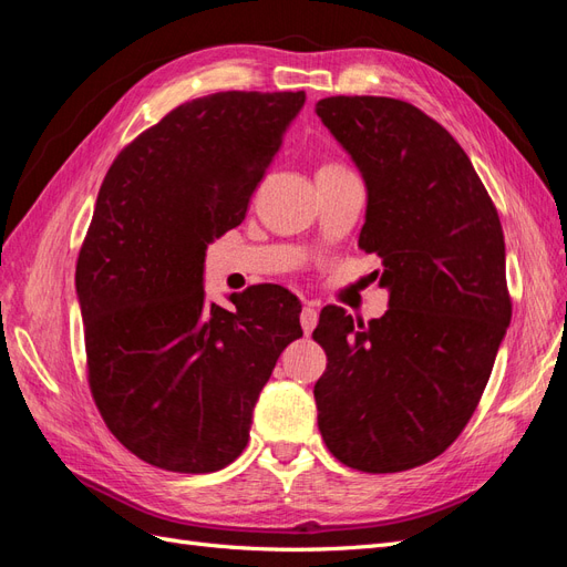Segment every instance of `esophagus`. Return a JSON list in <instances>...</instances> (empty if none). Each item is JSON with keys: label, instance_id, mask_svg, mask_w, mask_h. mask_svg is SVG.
Instances as JSON below:
<instances>
[{"label": "esophagus", "instance_id": "esophagus-1", "mask_svg": "<svg viewBox=\"0 0 567 567\" xmlns=\"http://www.w3.org/2000/svg\"><path fill=\"white\" fill-rule=\"evenodd\" d=\"M317 321H319V312L315 310L312 305H305V307H302V312H300V326H302L305 336H310V333L315 331Z\"/></svg>", "mask_w": 567, "mask_h": 567}]
</instances>
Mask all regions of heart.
<instances>
[{"instance_id": "b5f03b06", "label": "heart", "mask_w": 567, "mask_h": 567, "mask_svg": "<svg viewBox=\"0 0 567 567\" xmlns=\"http://www.w3.org/2000/svg\"><path fill=\"white\" fill-rule=\"evenodd\" d=\"M323 167H340V165H338V163H326Z\"/></svg>"}]
</instances>
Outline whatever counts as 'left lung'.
<instances>
[{"label": "left lung", "instance_id": "obj_1", "mask_svg": "<svg viewBox=\"0 0 567 567\" xmlns=\"http://www.w3.org/2000/svg\"><path fill=\"white\" fill-rule=\"evenodd\" d=\"M321 123L367 182L359 248L383 260L390 307L364 323L319 315L315 385L329 452L362 473L440 456L483 398L511 323L499 213L454 136L390 96H329Z\"/></svg>", "mask_w": 567, "mask_h": 567}]
</instances>
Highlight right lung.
<instances>
[{
	"label": "right lung",
	"instance_id": "right-lung-1",
	"mask_svg": "<svg viewBox=\"0 0 567 567\" xmlns=\"http://www.w3.org/2000/svg\"><path fill=\"white\" fill-rule=\"evenodd\" d=\"M305 92H217L169 111L117 153L78 255L87 381L134 456L213 473L246 450L252 406L302 336L286 288L205 305L213 238L246 217Z\"/></svg>",
	"mask_w": 567,
	"mask_h": 567
}]
</instances>
